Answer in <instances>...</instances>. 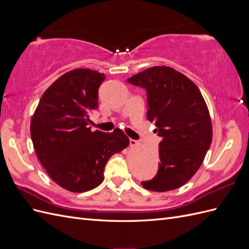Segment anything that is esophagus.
Returning a JSON list of instances; mask_svg holds the SVG:
<instances>
[{"label":"esophagus","mask_w":249,"mask_h":249,"mask_svg":"<svg viewBox=\"0 0 249 249\" xmlns=\"http://www.w3.org/2000/svg\"><path fill=\"white\" fill-rule=\"evenodd\" d=\"M130 145H131L132 147L138 145V141H137V140H134V139H130Z\"/></svg>","instance_id":"1"}]
</instances>
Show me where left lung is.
Wrapping results in <instances>:
<instances>
[{
	"label": "left lung",
	"instance_id": "left-lung-1",
	"mask_svg": "<svg viewBox=\"0 0 249 249\" xmlns=\"http://www.w3.org/2000/svg\"><path fill=\"white\" fill-rule=\"evenodd\" d=\"M127 82L146 90V116L162 138L159 169L141 185L156 192L178 189L196 173L212 142L207 104L190 79L168 66L150 67Z\"/></svg>",
	"mask_w": 249,
	"mask_h": 249
}]
</instances>
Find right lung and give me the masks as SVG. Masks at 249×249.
Returning <instances> with one entry per match:
<instances>
[{"mask_svg": "<svg viewBox=\"0 0 249 249\" xmlns=\"http://www.w3.org/2000/svg\"><path fill=\"white\" fill-rule=\"evenodd\" d=\"M105 76L77 69L62 74L44 91L30 124L40 164L56 184L71 192L94 189L104 180L110 158L129 145L122 130L92 132L90 113L99 108Z\"/></svg>", "mask_w": 249, "mask_h": 249, "instance_id": "right-lung-1", "label": "right lung"}]
</instances>
